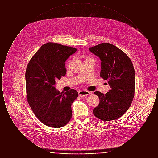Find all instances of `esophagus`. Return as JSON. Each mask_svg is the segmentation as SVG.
Here are the masks:
<instances>
[{
  "label": "esophagus",
  "instance_id": "1",
  "mask_svg": "<svg viewBox=\"0 0 158 158\" xmlns=\"http://www.w3.org/2000/svg\"><path fill=\"white\" fill-rule=\"evenodd\" d=\"M90 92L88 90H81L79 91V95L80 97H85L90 94Z\"/></svg>",
  "mask_w": 158,
  "mask_h": 158
}]
</instances>
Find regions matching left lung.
<instances>
[{
  "label": "left lung",
  "mask_w": 158,
  "mask_h": 158,
  "mask_svg": "<svg viewBox=\"0 0 158 158\" xmlns=\"http://www.w3.org/2000/svg\"><path fill=\"white\" fill-rule=\"evenodd\" d=\"M89 50L100 59V76L108 80L110 87L106 94L94 92L99 103L93 113L101 120H116L127 111L134 98L135 72L133 63L126 53L110 43H103Z\"/></svg>",
  "instance_id": "8db88e82"
}]
</instances>
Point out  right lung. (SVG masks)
I'll use <instances>...</instances> for the list:
<instances>
[{"instance_id": "right-lung-1", "label": "right lung", "mask_w": 158, "mask_h": 158, "mask_svg": "<svg viewBox=\"0 0 158 158\" xmlns=\"http://www.w3.org/2000/svg\"><path fill=\"white\" fill-rule=\"evenodd\" d=\"M77 49L57 43L42 45L31 58L25 73L27 98L38 119L51 127L65 126L72 118L71 105L78 97L74 89L60 92L56 79L66 73L65 61Z\"/></svg>"}]
</instances>
